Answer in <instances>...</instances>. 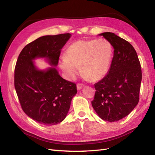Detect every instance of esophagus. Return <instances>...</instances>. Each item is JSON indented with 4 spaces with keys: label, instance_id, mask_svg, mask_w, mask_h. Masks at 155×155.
Instances as JSON below:
<instances>
[{
    "label": "esophagus",
    "instance_id": "obj_1",
    "mask_svg": "<svg viewBox=\"0 0 155 155\" xmlns=\"http://www.w3.org/2000/svg\"><path fill=\"white\" fill-rule=\"evenodd\" d=\"M84 87V85H83V84H81V83H78L77 85V89L78 91L79 90H81V89L83 88Z\"/></svg>",
    "mask_w": 155,
    "mask_h": 155
}]
</instances>
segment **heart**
I'll use <instances>...</instances> for the list:
<instances>
[{
  "instance_id": "1",
  "label": "heart",
  "mask_w": 155,
  "mask_h": 155,
  "mask_svg": "<svg viewBox=\"0 0 155 155\" xmlns=\"http://www.w3.org/2000/svg\"><path fill=\"white\" fill-rule=\"evenodd\" d=\"M112 51V45L105 39L79 40L68 46L59 67L68 79L76 78L81 68L88 80L96 81L109 71Z\"/></svg>"
}]
</instances>
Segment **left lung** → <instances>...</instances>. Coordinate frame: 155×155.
<instances>
[{"label": "left lung", "mask_w": 155, "mask_h": 155, "mask_svg": "<svg viewBox=\"0 0 155 155\" xmlns=\"http://www.w3.org/2000/svg\"><path fill=\"white\" fill-rule=\"evenodd\" d=\"M114 48L110 67L101 81L94 84L92 105L103 120L114 122L125 118L139 101L142 70L137 51L128 41L114 33L99 34Z\"/></svg>", "instance_id": "1"}]
</instances>
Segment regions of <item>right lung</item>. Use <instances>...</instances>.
<instances>
[{
  "label": "right lung",
  "mask_w": 155,
  "mask_h": 155,
  "mask_svg": "<svg viewBox=\"0 0 155 155\" xmlns=\"http://www.w3.org/2000/svg\"><path fill=\"white\" fill-rule=\"evenodd\" d=\"M71 35L41 37L27 45L17 61L15 88L22 109L42 125H54L63 121L77 94L76 84L63 79L56 69L61 50ZM37 58H44L51 67L39 69L34 62Z\"/></svg>",
  "instance_id": "obj_1"
}]
</instances>
